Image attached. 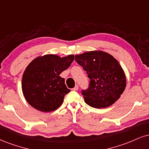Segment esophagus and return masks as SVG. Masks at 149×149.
Wrapping results in <instances>:
<instances>
[{
	"label": "esophagus",
	"mask_w": 149,
	"mask_h": 149,
	"mask_svg": "<svg viewBox=\"0 0 149 149\" xmlns=\"http://www.w3.org/2000/svg\"><path fill=\"white\" fill-rule=\"evenodd\" d=\"M73 90L74 91H78V85H76L73 88Z\"/></svg>",
	"instance_id": "esophagus-1"
}]
</instances>
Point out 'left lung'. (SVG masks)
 I'll return each mask as SVG.
<instances>
[{"instance_id":"1","label":"left lung","mask_w":149,"mask_h":149,"mask_svg":"<svg viewBox=\"0 0 149 149\" xmlns=\"http://www.w3.org/2000/svg\"><path fill=\"white\" fill-rule=\"evenodd\" d=\"M75 60L90 79L89 89L82 91L87 105L105 108L119 99L126 88V78L121 64L112 55L92 51L76 55Z\"/></svg>"}]
</instances>
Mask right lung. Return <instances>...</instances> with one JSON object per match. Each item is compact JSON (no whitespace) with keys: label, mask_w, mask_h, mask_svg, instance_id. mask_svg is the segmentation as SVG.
I'll return each mask as SVG.
<instances>
[{"label":"right lung","mask_w":149,"mask_h":149,"mask_svg":"<svg viewBox=\"0 0 149 149\" xmlns=\"http://www.w3.org/2000/svg\"><path fill=\"white\" fill-rule=\"evenodd\" d=\"M74 55L61 57L55 54L38 56L26 67L23 75L21 87L25 98L36 110L44 112L55 111L63 103L70 92L60 76L69 67Z\"/></svg>","instance_id":"add662e5"}]
</instances>
